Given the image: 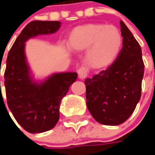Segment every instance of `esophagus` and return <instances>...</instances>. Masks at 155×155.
Here are the masks:
<instances>
[{
	"label": "esophagus",
	"instance_id": "34e87169",
	"mask_svg": "<svg viewBox=\"0 0 155 155\" xmlns=\"http://www.w3.org/2000/svg\"><path fill=\"white\" fill-rule=\"evenodd\" d=\"M77 73L78 75H79L80 79H84V78L87 75L88 70H87V68H85V67H80V68L77 70Z\"/></svg>",
	"mask_w": 155,
	"mask_h": 155
}]
</instances>
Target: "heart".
Returning a JSON list of instances; mask_svg holds the SVG:
<instances>
[{"instance_id":"b5f03b06","label":"heart","mask_w":155,"mask_h":155,"mask_svg":"<svg viewBox=\"0 0 155 155\" xmlns=\"http://www.w3.org/2000/svg\"><path fill=\"white\" fill-rule=\"evenodd\" d=\"M71 49L87 50L86 59L93 68H103L115 60L122 46V37L114 26L100 24L80 26L69 38Z\"/></svg>"}]
</instances>
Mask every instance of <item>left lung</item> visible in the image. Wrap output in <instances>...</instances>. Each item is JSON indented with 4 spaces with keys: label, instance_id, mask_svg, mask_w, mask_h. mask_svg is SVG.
<instances>
[{
    "label": "left lung",
    "instance_id": "1",
    "mask_svg": "<svg viewBox=\"0 0 155 155\" xmlns=\"http://www.w3.org/2000/svg\"><path fill=\"white\" fill-rule=\"evenodd\" d=\"M123 47L106 70L85 80L87 107L97 122L117 125L134 113L141 98L144 63L139 43L120 21Z\"/></svg>",
    "mask_w": 155,
    "mask_h": 155
}]
</instances>
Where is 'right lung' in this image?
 <instances>
[{
  "label": "right lung",
  "mask_w": 155,
  "mask_h": 155,
  "mask_svg": "<svg viewBox=\"0 0 155 155\" xmlns=\"http://www.w3.org/2000/svg\"><path fill=\"white\" fill-rule=\"evenodd\" d=\"M60 25L57 21L30 22L17 38L6 60L5 87L8 108L17 122L31 134L46 132L55 126L61 101L77 79L76 72L56 73L38 84L30 75L25 42L39 35L54 34Z\"/></svg>",
  "instance_id": "add662e5"
}]
</instances>
